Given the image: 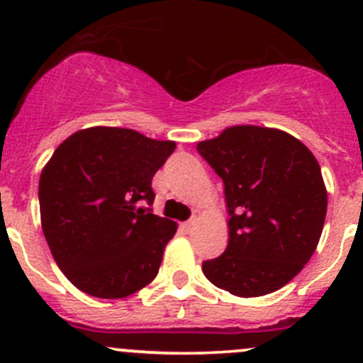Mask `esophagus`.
I'll use <instances>...</instances> for the list:
<instances>
[{
  "label": "esophagus",
  "instance_id": "obj_1",
  "mask_svg": "<svg viewBox=\"0 0 363 363\" xmlns=\"http://www.w3.org/2000/svg\"><path fill=\"white\" fill-rule=\"evenodd\" d=\"M193 226H195V221H186V223H182L181 228H182V232L188 233V232H191Z\"/></svg>",
  "mask_w": 363,
  "mask_h": 363
}]
</instances>
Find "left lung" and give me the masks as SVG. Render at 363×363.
<instances>
[{
  "label": "left lung",
  "mask_w": 363,
  "mask_h": 363,
  "mask_svg": "<svg viewBox=\"0 0 363 363\" xmlns=\"http://www.w3.org/2000/svg\"><path fill=\"white\" fill-rule=\"evenodd\" d=\"M200 155L223 179L228 207V246L202 263L208 281L232 295L279 290L316 251L327 216V188L313 152L276 128L237 124Z\"/></svg>",
  "instance_id": "left-lung-1"
}]
</instances>
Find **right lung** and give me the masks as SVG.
Returning <instances> with one entry per match:
<instances>
[{
    "instance_id": "1",
    "label": "right lung",
    "mask_w": 363,
    "mask_h": 363,
    "mask_svg": "<svg viewBox=\"0 0 363 363\" xmlns=\"http://www.w3.org/2000/svg\"><path fill=\"white\" fill-rule=\"evenodd\" d=\"M175 142L93 126L57 145L40 175L42 230L61 272L98 298H124L158 274L177 223L152 214L151 182Z\"/></svg>"
}]
</instances>
